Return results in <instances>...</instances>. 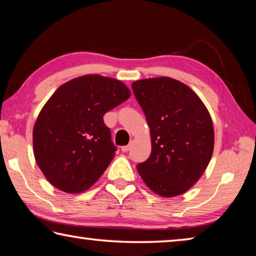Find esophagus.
Wrapping results in <instances>:
<instances>
[{"label": "esophagus", "mask_w": 256, "mask_h": 256, "mask_svg": "<svg viewBox=\"0 0 256 256\" xmlns=\"http://www.w3.org/2000/svg\"><path fill=\"white\" fill-rule=\"evenodd\" d=\"M130 148H131V146H123L122 148H120V150H122V152H128Z\"/></svg>", "instance_id": "1"}]
</instances>
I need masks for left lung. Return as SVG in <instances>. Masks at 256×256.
<instances>
[{
  "label": "left lung",
  "instance_id": "8db88e82",
  "mask_svg": "<svg viewBox=\"0 0 256 256\" xmlns=\"http://www.w3.org/2000/svg\"><path fill=\"white\" fill-rule=\"evenodd\" d=\"M132 89L151 134V154L138 172L156 194L172 198L200 178L214 151L209 112L188 86L172 78L138 80Z\"/></svg>",
  "mask_w": 256,
  "mask_h": 256
}]
</instances>
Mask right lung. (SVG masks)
I'll use <instances>...</instances> for the list:
<instances>
[{
  "label": "right lung",
  "instance_id": "obj_1",
  "mask_svg": "<svg viewBox=\"0 0 256 256\" xmlns=\"http://www.w3.org/2000/svg\"><path fill=\"white\" fill-rule=\"evenodd\" d=\"M123 82L89 74L66 82L42 107L34 126V154L47 180L66 193L88 190L115 157L104 115L128 99Z\"/></svg>",
  "mask_w": 256,
  "mask_h": 256
}]
</instances>
